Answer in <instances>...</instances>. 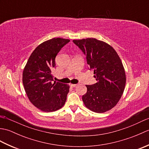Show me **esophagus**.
<instances>
[{"mask_svg": "<svg viewBox=\"0 0 149 149\" xmlns=\"http://www.w3.org/2000/svg\"><path fill=\"white\" fill-rule=\"evenodd\" d=\"M70 86L73 88H75V87H76L77 86V84H71Z\"/></svg>", "mask_w": 149, "mask_h": 149, "instance_id": "esophagus-1", "label": "esophagus"}]
</instances>
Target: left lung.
Instances as JSON below:
<instances>
[{"label": "left lung", "mask_w": 149, "mask_h": 149, "mask_svg": "<svg viewBox=\"0 0 149 149\" xmlns=\"http://www.w3.org/2000/svg\"><path fill=\"white\" fill-rule=\"evenodd\" d=\"M74 43L86 56L97 83L86 85L87 92L82 99L88 109L102 113L118 102L125 89L124 67L118 54L108 43L93 38L74 40Z\"/></svg>", "instance_id": "1"}]
</instances>
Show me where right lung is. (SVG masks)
Returning a JSON list of instances; mask_svg holds the SVG:
<instances>
[{
	"label": "right lung",
	"instance_id": "obj_1",
	"mask_svg": "<svg viewBox=\"0 0 149 149\" xmlns=\"http://www.w3.org/2000/svg\"><path fill=\"white\" fill-rule=\"evenodd\" d=\"M68 39L54 38L42 43L34 50L24 68L22 82L28 99L38 109L52 112L65 105L70 86L53 81L55 58Z\"/></svg>",
	"mask_w": 149,
	"mask_h": 149
}]
</instances>
